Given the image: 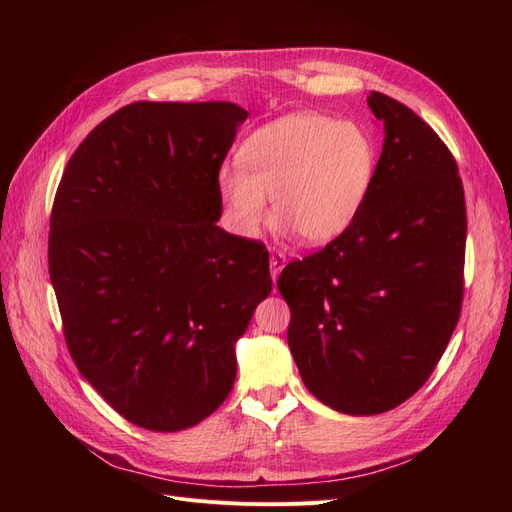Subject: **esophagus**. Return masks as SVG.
<instances>
[{
  "mask_svg": "<svg viewBox=\"0 0 512 512\" xmlns=\"http://www.w3.org/2000/svg\"><path fill=\"white\" fill-rule=\"evenodd\" d=\"M286 267V254L284 252H273L271 254V277L273 282L277 280V275Z\"/></svg>",
  "mask_w": 512,
  "mask_h": 512,
  "instance_id": "esophagus-1",
  "label": "esophagus"
}]
</instances>
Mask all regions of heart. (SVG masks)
I'll return each mask as SVG.
<instances>
[{"instance_id":"heart-1","label":"heart","mask_w":512,"mask_h":512,"mask_svg":"<svg viewBox=\"0 0 512 512\" xmlns=\"http://www.w3.org/2000/svg\"><path fill=\"white\" fill-rule=\"evenodd\" d=\"M239 164L218 175L228 226L256 237L275 218L309 245L337 239L359 215L376 175V147L352 121L294 113L256 130Z\"/></svg>"}]
</instances>
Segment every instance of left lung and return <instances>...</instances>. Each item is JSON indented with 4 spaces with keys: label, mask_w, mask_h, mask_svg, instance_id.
<instances>
[{
    "label": "left lung",
    "mask_w": 512,
    "mask_h": 512,
    "mask_svg": "<svg viewBox=\"0 0 512 512\" xmlns=\"http://www.w3.org/2000/svg\"><path fill=\"white\" fill-rule=\"evenodd\" d=\"M367 104L384 145L359 215L277 280L305 386L354 416L404 404L436 369L461 314L468 232L451 149L406 104L378 91Z\"/></svg>",
    "instance_id": "obj_1"
}]
</instances>
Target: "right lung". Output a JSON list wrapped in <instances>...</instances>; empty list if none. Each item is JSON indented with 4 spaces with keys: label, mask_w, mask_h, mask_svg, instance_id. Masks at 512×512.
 Returning a JSON list of instances; mask_svg holds the SVG:
<instances>
[{
    "label": "right lung",
    "mask_w": 512,
    "mask_h": 512,
    "mask_svg": "<svg viewBox=\"0 0 512 512\" xmlns=\"http://www.w3.org/2000/svg\"><path fill=\"white\" fill-rule=\"evenodd\" d=\"M247 111L134 102L87 134L55 194L49 273L72 361L126 421L181 431L222 406L269 297L265 243L218 222Z\"/></svg>",
    "instance_id": "1"
}]
</instances>
